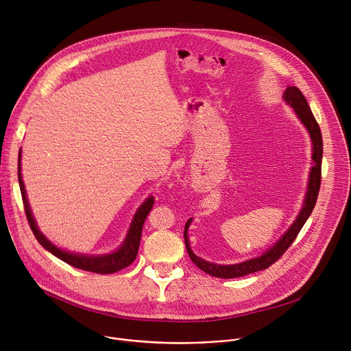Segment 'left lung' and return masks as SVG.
Segmentation results:
<instances>
[{
    "instance_id": "8db88e82",
    "label": "left lung",
    "mask_w": 351,
    "mask_h": 351,
    "mask_svg": "<svg viewBox=\"0 0 351 351\" xmlns=\"http://www.w3.org/2000/svg\"><path fill=\"white\" fill-rule=\"evenodd\" d=\"M284 101L291 105L295 114L298 115V118L301 119V122L305 125V128L308 129L311 139H312V145H313V154H312V160H313V166L311 169V176H309V182H308V193L305 197V204L302 206V210L300 212L298 218L295 219V222L292 223V226L285 232V234L277 241V243L269 247L263 256L239 263V264H232V265H221V264H212L209 261H205L202 258H199L198 256H195L190 247V241H188V236H186V230L188 226L191 223V219H188L185 223V229H184V240H185V247L188 254H190L193 263L201 268L204 273L212 276V277H218V278H237V277H243L252 273H257L261 271V269L268 268L271 264H274L276 261H278L281 258V256L288 250V247L293 243V240L298 236L300 230L302 229V226L305 225V222L308 221L309 215L312 213L317 195H319V190H320V181H322V154H323V141H322V133H320V128L311 111L309 104L306 101V98L304 97V94L300 91V88L296 87H288L284 93Z\"/></svg>"
}]
</instances>
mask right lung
<instances>
[{"label":"right lung","instance_id":"add662e5","mask_svg":"<svg viewBox=\"0 0 351 351\" xmlns=\"http://www.w3.org/2000/svg\"><path fill=\"white\" fill-rule=\"evenodd\" d=\"M19 158H21V152H19ZM18 180H19V188H21V195H22V202H23V208H25V213H26V219H28L29 226H31L36 240L53 256H56L58 258L63 260L64 263H67L75 268L84 269V271L97 273V274H112V273L121 271L122 268L128 267L129 264H132L134 261V258H136L138 252H139L141 239H142L143 223L147 218L149 212L152 210V208L154 205L153 197H149L141 205L136 215H134L129 233L123 241V245L121 246V249H118L115 253L106 254V256H83V254H74V253H69V252L58 249L55 245H51L50 241L38 229L36 222L32 217L28 199H26L25 186H23V181L21 177V161H18Z\"/></svg>","mask_w":351,"mask_h":351}]
</instances>
